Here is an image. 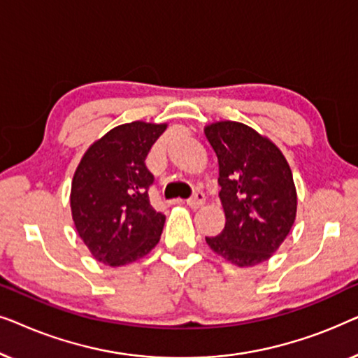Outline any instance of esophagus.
<instances>
[{
	"label": "esophagus",
	"instance_id": "esophagus-1",
	"mask_svg": "<svg viewBox=\"0 0 358 358\" xmlns=\"http://www.w3.org/2000/svg\"><path fill=\"white\" fill-rule=\"evenodd\" d=\"M205 203V195L202 192H195L194 197H190L189 200H185V205L189 208H200Z\"/></svg>",
	"mask_w": 358,
	"mask_h": 358
}]
</instances>
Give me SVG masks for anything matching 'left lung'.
<instances>
[{"instance_id": "left-lung-1", "label": "left lung", "mask_w": 358, "mask_h": 358, "mask_svg": "<svg viewBox=\"0 0 358 358\" xmlns=\"http://www.w3.org/2000/svg\"><path fill=\"white\" fill-rule=\"evenodd\" d=\"M203 134L218 158L220 200L227 218L223 231L205 241L238 267L266 262L296 218L290 166L268 136L241 122H212Z\"/></svg>"}]
</instances>
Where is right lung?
<instances>
[{
    "label": "right lung",
    "instance_id": "right-lung-1",
    "mask_svg": "<svg viewBox=\"0 0 358 358\" xmlns=\"http://www.w3.org/2000/svg\"><path fill=\"white\" fill-rule=\"evenodd\" d=\"M168 124L135 120L117 125L85 151L71 180L76 233L106 266L140 261L159 243L166 222L151 207L153 174L145 159Z\"/></svg>",
    "mask_w": 358,
    "mask_h": 358
}]
</instances>
